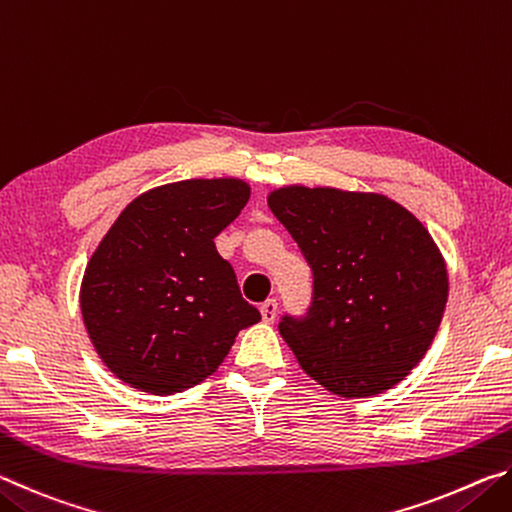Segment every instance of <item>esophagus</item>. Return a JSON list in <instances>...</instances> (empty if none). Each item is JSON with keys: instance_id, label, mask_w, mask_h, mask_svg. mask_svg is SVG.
Instances as JSON below:
<instances>
[{"instance_id": "34e87169", "label": "esophagus", "mask_w": 512, "mask_h": 512, "mask_svg": "<svg viewBox=\"0 0 512 512\" xmlns=\"http://www.w3.org/2000/svg\"><path fill=\"white\" fill-rule=\"evenodd\" d=\"M259 311H262V320L264 323H273L275 316H277V300H266L262 302V307H259Z\"/></svg>"}]
</instances>
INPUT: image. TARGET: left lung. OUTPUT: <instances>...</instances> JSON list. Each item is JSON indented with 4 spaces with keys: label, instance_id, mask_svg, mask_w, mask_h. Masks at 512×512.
I'll return each mask as SVG.
<instances>
[{
    "label": "left lung",
    "instance_id": "left-lung-1",
    "mask_svg": "<svg viewBox=\"0 0 512 512\" xmlns=\"http://www.w3.org/2000/svg\"><path fill=\"white\" fill-rule=\"evenodd\" d=\"M266 201L314 271L307 316L280 323L300 368L345 400L400 384L447 305V264L429 230L375 192L284 185Z\"/></svg>",
    "mask_w": 512,
    "mask_h": 512
}]
</instances>
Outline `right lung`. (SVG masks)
<instances>
[{
	"label": "right lung",
	"mask_w": 512,
	"mask_h": 512,
	"mask_svg": "<svg viewBox=\"0 0 512 512\" xmlns=\"http://www.w3.org/2000/svg\"><path fill=\"white\" fill-rule=\"evenodd\" d=\"M250 198L241 178H189L128 203L99 241L81 282L94 350L117 379L173 395L216 372L259 311L214 237Z\"/></svg>",
	"instance_id": "1"
}]
</instances>
